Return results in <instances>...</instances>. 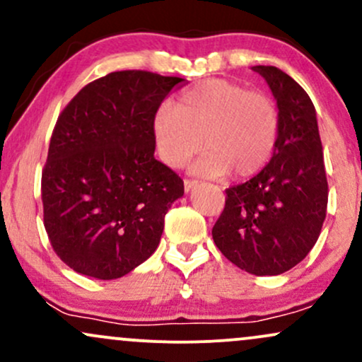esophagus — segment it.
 I'll return each instance as SVG.
<instances>
[{
	"label": "esophagus",
	"instance_id": "esophagus-1",
	"mask_svg": "<svg viewBox=\"0 0 362 362\" xmlns=\"http://www.w3.org/2000/svg\"><path fill=\"white\" fill-rule=\"evenodd\" d=\"M195 185H197V180H192V178H185V180H184L185 192H190V190H192Z\"/></svg>",
	"mask_w": 362,
	"mask_h": 362
}]
</instances>
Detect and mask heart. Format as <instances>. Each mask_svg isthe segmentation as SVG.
Masks as SVG:
<instances>
[{
    "instance_id": "heart-1",
    "label": "heart",
    "mask_w": 362,
    "mask_h": 362,
    "mask_svg": "<svg viewBox=\"0 0 362 362\" xmlns=\"http://www.w3.org/2000/svg\"><path fill=\"white\" fill-rule=\"evenodd\" d=\"M279 127L271 95L219 78L184 91L178 105H160L153 119L161 161L180 168L204 146L195 170L206 177L257 175L271 161Z\"/></svg>"
}]
</instances>
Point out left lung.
Wrapping results in <instances>:
<instances>
[{"label":"left lung","instance_id":"left-lung-1","mask_svg":"<svg viewBox=\"0 0 362 362\" xmlns=\"http://www.w3.org/2000/svg\"><path fill=\"white\" fill-rule=\"evenodd\" d=\"M279 109V139L267 165L226 189L213 226L216 247L236 267L277 276L308 255L327 216L328 184L317 112L305 90L276 66H253Z\"/></svg>","mask_w":362,"mask_h":362}]
</instances>
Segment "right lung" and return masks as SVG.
Wrapping results in <instances>:
<instances>
[{
    "mask_svg": "<svg viewBox=\"0 0 362 362\" xmlns=\"http://www.w3.org/2000/svg\"><path fill=\"white\" fill-rule=\"evenodd\" d=\"M184 78L115 71L78 91L42 170L44 226L73 271L119 279L151 257L184 180L155 158L153 119Z\"/></svg>",
    "mask_w": 362,
    "mask_h": 362,
    "instance_id": "right-lung-1",
    "label": "right lung"
}]
</instances>
